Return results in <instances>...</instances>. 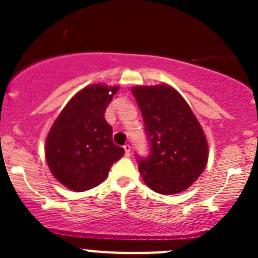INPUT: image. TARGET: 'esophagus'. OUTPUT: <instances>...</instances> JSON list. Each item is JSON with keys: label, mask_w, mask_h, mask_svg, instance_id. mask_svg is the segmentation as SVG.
I'll list each match as a JSON object with an SVG mask.
<instances>
[{"label": "esophagus", "mask_w": 258, "mask_h": 258, "mask_svg": "<svg viewBox=\"0 0 258 258\" xmlns=\"http://www.w3.org/2000/svg\"><path fill=\"white\" fill-rule=\"evenodd\" d=\"M124 148V152H126V156H131V145L126 144L123 146Z\"/></svg>", "instance_id": "1"}]
</instances>
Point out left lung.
<instances>
[{
    "mask_svg": "<svg viewBox=\"0 0 258 258\" xmlns=\"http://www.w3.org/2000/svg\"><path fill=\"white\" fill-rule=\"evenodd\" d=\"M131 91L150 142V156L137 157L145 183L161 195L184 191L201 176L209 160L201 124L171 86H136Z\"/></svg>",
    "mask_w": 258,
    "mask_h": 258,
    "instance_id": "8db88e82",
    "label": "left lung"
}]
</instances>
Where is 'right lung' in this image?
<instances>
[{
    "mask_svg": "<svg viewBox=\"0 0 258 258\" xmlns=\"http://www.w3.org/2000/svg\"><path fill=\"white\" fill-rule=\"evenodd\" d=\"M118 86L93 83L69 101L49 130L45 155L53 177L67 188L83 192L107 177L124 150L112 141L105 111Z\"/></svg>",
    "mask_w": 258,
    "mask_h": 258,
    "instance_id": "right-lung-1",
    "label": "right lung"
}]
</instances>
